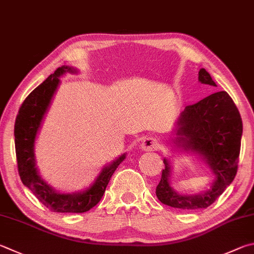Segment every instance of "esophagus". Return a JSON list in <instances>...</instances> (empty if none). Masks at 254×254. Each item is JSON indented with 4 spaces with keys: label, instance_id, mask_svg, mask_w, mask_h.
Instances as JSON below:
<instances>
[{
    "label": "esophagus",
    "instance_id": "34e87169",
    "mask_svg": "<svg viewBox=\"0 0 254 254\" xmlns=\"http://www.w3.org/2000/svg\"><path fill=\"white\" fill-rule=\"evenodd\" d=\"M160 147V142L155 137H146V139L142 142L141 149L144 151H156Z\"/></svg>",
    "mask_w": 254,
    "mask_h": 254
}]
</instances>
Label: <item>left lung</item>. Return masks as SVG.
<instances>
[{
    "label": "left lung",
    "instance_id": "obj_1",
    "mask_svg": "<svg viewBox=\"0 0 254 254\" xmlns=\"http://www.w3.org/2000/svg\"><path fill=\"white\" fill-rule=\"evenodd\" d=\"M199 81L216 86L204 68L199 72ZM177 126V145L203 156L215 174V181L203 194H179L170 187V167L168 160L164 159L165 169L156 187V196L163 204L177 209H205L222 194L237 174L242 136L241 115L231 96L225 91H220L188 105L180 115Z\"/></svg>",
    "mask_w": 254,
    "mask_h": 254
}]
</instances>
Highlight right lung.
<instances>
[{"label":"right lung","instance_id":"add662e5","mask_svg":"<svg viewBox=\"0 0 254 254\" xmlns=\"http://www.w3.org/2000/svg\"><path fill=\"white\" fill-rule=\"evenodd\" d=\"M66 71L75 72V70L65 65L58 67L53 74L26 96L18 110L14 126L17 170L23 184L29 188L41 203L49 210L61 213H83L95 206L102 199L110 179L119 164L126 159V154L113 161L109 167H105L91 188L81 193L61 194L41 179L35 168V136L51 99L59 85V76Z\"/></svg>","mask_w":254,"mask_h":254}]
</instances>
